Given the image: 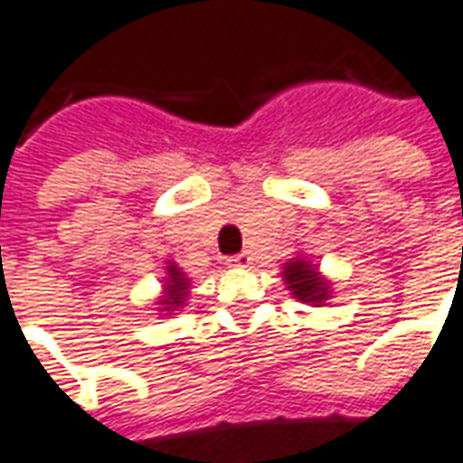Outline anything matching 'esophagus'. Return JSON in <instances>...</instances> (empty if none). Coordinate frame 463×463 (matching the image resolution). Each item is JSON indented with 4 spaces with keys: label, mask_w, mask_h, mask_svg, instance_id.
<instances>
[{
    "label": "esophagus",
    "mask_w": 463,
    "mask_h": 463,
    "mask_svg": "<svg viewBox=\"0 0 463 463\" xmlns=\"http://www.w3.org/2000/svg\"><path fill=\"white\" fill-rule=\"evenodd\" d=\"M250 260H253V256H250L248 250H241V253H235V256L228 258V263L235 266V269H248V266H250Z\"/></svg>",
    "instance_id": "obj_1"
}]
</instances>
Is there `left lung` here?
<instances>
[{
    "instance_id": "left-lung-1",
    "label": "left lung",
    "mask_w": 463,
    "mask_h": 463,
    "mask_svg": "<svg viewBox=\"0 0 463 463\" xmlns=\"http://www.w3.org/2000/svg\"><path fill=\"white\" fill-rule=\"evenodd\" d=\"M284 276H286V284H288V288L294 291V297L301 298V301L322 304L324 298H326L329 286L324 284L314 269H309V263H307V260H294V263H288Z\"/></svg>"
}]
</instances>
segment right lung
I'll list each match as a JSON object with an SVG mask.
<instances>
[{
    "label": "right lung",
    "instance_id": "1",
    "mask_svg": "<svg viewBox=\"0 0 463 463\" xmlns=\"http://www.w3.org/2000/svg\"><path fill=\"white\" fill-rule=\"evenodd\" d=\"M166 298H162L159 304L165 307V311H175V307H182L184 294H187V279L184 273L179 271L175 263H169V271H166Z\"/></svg>",
    "mask_w": 463,
    "mask_h": 463
}]
</instances>
